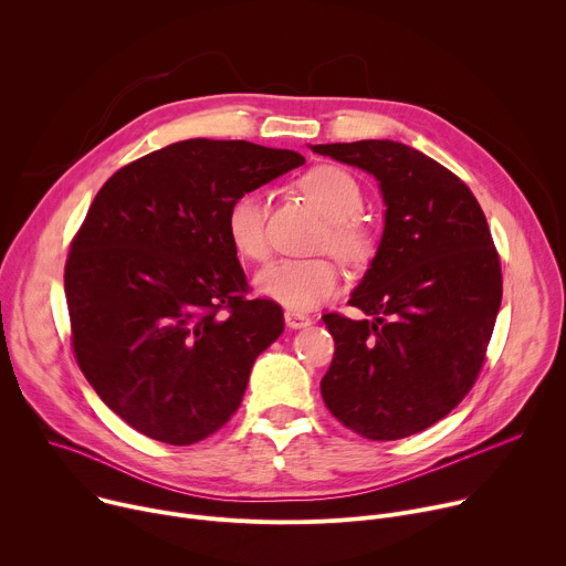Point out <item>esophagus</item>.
<instances>
[{
  "label": "esophagus",
  "mask_w": 566,
  "mask_h": 566,
  "mask_svg": "<svg viewBox=\"0 0 566 566\" xmlns=\"http://www.w3.org/2000/svg\"><path fill=\"white\" fill-rule=\"evenodd\" d=\"M284 322H286L289 329H304V327L311 325V317L300 313V311H286L284 313Z\"/></svg>",
  "instance_id": "esophagus-1"
}]
</instances>
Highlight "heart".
I'll return each mask as SVG.
<instances>
[{"label": "heart", "instance_id": "1", "mask_svg": "<svg viewBox=\"0 0 566 566\" xmlns=\"http://www.w3.org/2000/svg\"><path fill=\"white\" fill-rule=\"evenodd\" d=\"M300 188L327 219L319 249L352 266H363L374 253V237L356 219L365 208L358 179L340 166H317L300 179ZM226 234L241 258L264 260L269 255L264 190H244L228 203ZM340 284L343 271L332 258L275 260L255 275L258 291L291 311L319 306L338 293Z\"/></svg>", "mask_w": 566, "mask_h": 566}]
</instances>
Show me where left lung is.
Masks as SVG:
<instances>
[{
	"instance_id": "1",
	"label": "left lung",
	"mask_w": 566,
	"mask_h": 566,
	"mask_svg": "<svg viewBox=\"0 0 566 566\" xmlns=\"http://www.w3.org/2000/svg\"><path fill=\"white\" fill-rule=\"evenodd\" d=\"M378 181L385 228L349 304L374 319L322 315L336 340L319 382L356 434L394 441L450 415L470 391L502 304V266L468 186L396 140L311 145Z\"/></svg>"
}]
</instances>
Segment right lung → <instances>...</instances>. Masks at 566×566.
<instances>
[{"label": "right lung", "mask_w": 566, "mask_h": 566, "mask_svg": "<svg viewBox=\"0 0 566 566\" xmlns=\"http://www.w3.org/2000/svg\"><path fill=\"white\" fill-rule=\"evenodd\" d=\"M302 164L293 149L190 138L120 168L96 195L64 269L71 345L105 406L140 434L192 446L237 412L284 313L244 297L226 210Z\"/></svg>", "instance_id": "add662e5"}]
</instances>
